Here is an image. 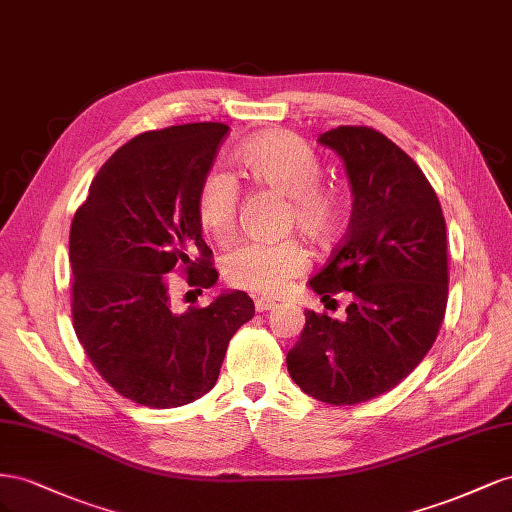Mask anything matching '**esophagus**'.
Listing matches in <instances>:
<instances>
[{"mask_svg":"<svg viewBox=\"0 0 512 512\" xmlns=\"http://www.w3.org/2000/svg\"><path fill=\"white\" fill-rule=\"evenodd\" d=\"M272 309H276V302L264 300V298L255 300V311H257V313H268V311H272Z\"/></svg>","mask_w":512,"mask_h":512,"instance_id":"34e87169","label":"esophagus"}]
</instances>
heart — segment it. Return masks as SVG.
I'll return each instance as SVG.
<instances>
[{"instance_id":"obj_1","label":"heart","mask_w":512,"mask_h":512,"mask_svg":"<svg viewBox=\"0 0 512 512\" xmlns=\"http://www.w3.org/2000/svg\"><path fill=\"white\" fill-rule=\"evenodd\" d=\"M240 165L255 184L287 197L285 225L315 244L330 242L343 223V199L337 188L321 184V160L300 137L274 130L242 145ZM238 182L212 169L197 188V218L216 242H227L238 225ZM225 279L259 296H279L309 270V255L296 240L244 244L225 257Z\"/></svg>"}]
</instances>
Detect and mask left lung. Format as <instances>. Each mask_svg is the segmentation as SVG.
I'll list each match as a JSON object with an SVG mask.
<instances>
[{
  "mask_svg": "<svg viewBox=\"0 0 512 512\" xmlns=\"http://www.w3.org/2000/svg\"><path fill=\"white\" fill-rule=\"evenodd\" d=\"M319 143L343 158L354 208L309 285L321 300L349 291L352 302L343 321L304 313L287 371L317 401L356 405L401 384L437 339L448 302L446 221L425 173L379 130L339 126Z\"/></svg>",
  "mask_w": 512,
  "mask_h": 512,
  "instance_id": "obj_1",
  "label": "left lung"
}]
</instances>
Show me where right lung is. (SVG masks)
Masks as SVG:
<instances>
[{
  "label": "right lung",
  "mask_w": 512,
  "mask_h": 512,
  "mask_svg": "<svg viewBox=\"0 0 512 512\" xmlns=\"http://www.w3.org/2000/svg\"><path fill=\"white\" fill-rule=\"evenodd\" d=\"M227 133L195 122L137 135L100 167L72 218L77 339L115 392L154 410L210 392L231 337L255 315L244 291L171 309L169 272L199 294L218 279L195 199Z\"/></svg>",
  "instance_id": "add662e5"
}]
</instances>
